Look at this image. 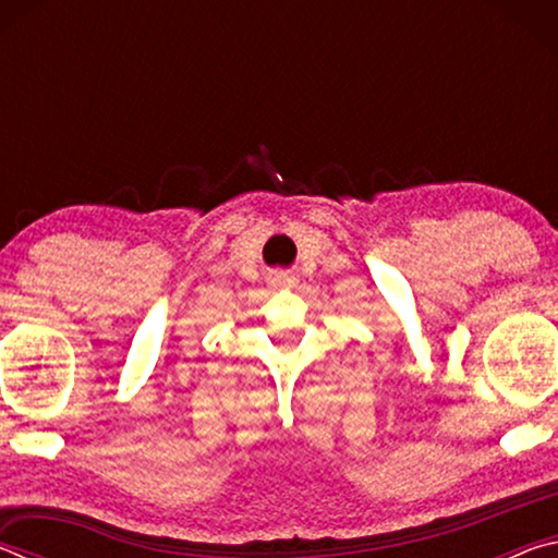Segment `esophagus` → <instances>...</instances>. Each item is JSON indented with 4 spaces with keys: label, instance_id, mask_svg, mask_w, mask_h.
<instances>
[{
    "label": "esophagus",
    "instance_id": "34e87169",
    "mask_svg": "<svg viewBox=\"0 0 558 558\" xmlns=\"http://www.w3.org/2000/svg\"><path fill=\"white\" fill-rule=\"evenodd\" d=\"M272 282H276V286H280V288H290V286H295V278H292V276H276V278H272Z\"/></svg>",
    "mask_w": 558,
    "mask_h": 558
}]
</instances>
